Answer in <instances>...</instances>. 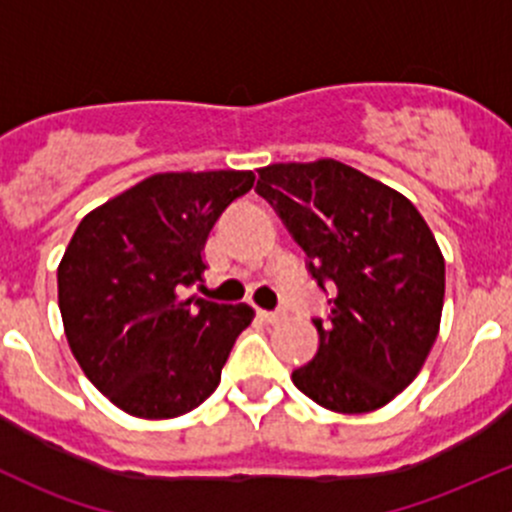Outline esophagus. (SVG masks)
Returning a JSON list of instances; mask_svg holds the SVG:
<instances>
[{
	"instance_id": "1",
	"label": "esophagus",
	"mask_w": 512,
	"mask_h": 512,
	"mask_svg": "<svg viewBox=\"0 0 512 512\" xmlns=\"http://www.w3.org/2000/svg\"><path fill=\"white\" fill-rule=\"evenodd\" d=\"M257 317H260L265 324H275L282 319V312H267V309H257Z\"/></svg>"
}]
</instances>
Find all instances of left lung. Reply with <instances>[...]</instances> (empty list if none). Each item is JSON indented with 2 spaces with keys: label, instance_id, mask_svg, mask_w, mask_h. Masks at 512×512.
I'll list each match as a JSON object with an SVG mask.
<instances>
[{
  "label": "left lung",
  "instance_id": "8db88e82",
  "mask_svg": "<svg viewBox=\"0 0 512 512\" xmlns=\"http://www.w3.org/2000/svg\"><path fill=\"white\" fill-rule=\"evenodd\" d=\"M257 193L307 252L309 275L329 285L319 349L292 381L314 404L366 414L389 404L421 371L438 337L446 262L406 195L334 158L272 163Z\"/></svg>",
  "mask_w": 512,
  "mask_h": 512
}]
</instances>
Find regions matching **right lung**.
Listing matches in <instances>:
<instances>
[{
    "mask_svg": "<svg viewBox=\"0 0 512 512\" xmlns=\"http://www.w3.org/2000/svg\"><path fill=\"white\" fill-rule=\"evenodd\" d=\"M252 170L156 173L91 210L59 262V309L71 354L126 414L175 418L220 384L247 304L183 297L203 282V250Z\"/></svg>",
    "mask_w": 512,
    "mask_h": 512,
    "instance_id": "1",
    "label": "right lung"
}]
</instances>
